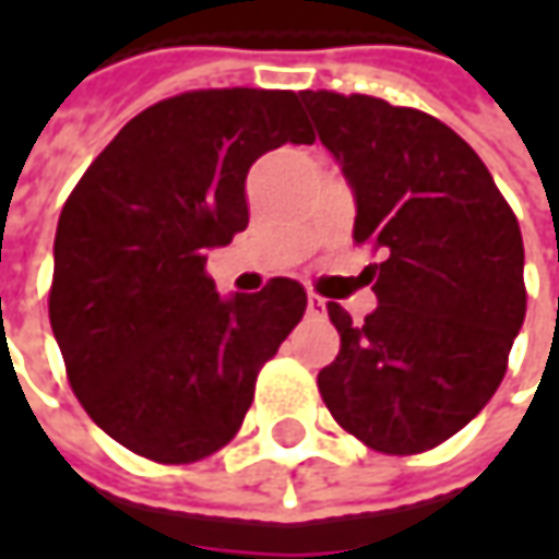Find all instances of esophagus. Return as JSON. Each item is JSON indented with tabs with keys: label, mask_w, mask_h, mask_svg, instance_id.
<instances>
[{
	"label": "esophagus",
	"mask_w": 559,
	"mask_h": 559,
	"mask_svg": "<svg viewBox=\"0 0 559 559\" xmlns=\"http://www.w3.org/2000/svg\"><path fill=\"white\" fill-rule=\"evenodd\" d=\"M308 313L313 317H326V301L320 295H308Z\"/></svg>",
	"instance_id": "34e87169"
}]
</instances>
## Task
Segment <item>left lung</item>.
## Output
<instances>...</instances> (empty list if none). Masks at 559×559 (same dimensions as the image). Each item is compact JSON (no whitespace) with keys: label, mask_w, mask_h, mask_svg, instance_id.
<instances>
[{"label":"left lung","mask_w":559,"mask_h":559,"mask_svg":"<svg viewBox=\"0 0 559 559\" xmlns=\"http://www.w3.org/2000/svg\"><path fill=\"white\" fill-rule=\"evenodd\" d=\"M355 192L376 311L330 305L342 348L317 376L335 423L382 454L429 451L498 392L526 317L523 236L483 158L432 115L305 90Z\"/></svg>","instance_id":"8db88e82"}]
</instances>
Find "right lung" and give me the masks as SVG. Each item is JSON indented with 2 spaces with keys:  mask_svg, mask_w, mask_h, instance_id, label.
<instances>
[{
  "mask_svg": "<svg viewBox=\"0 0 559 559\" xmlns=\"http://www.w3.org/2000/svg\"><path fill=\"white\" fill-rule=\"evenodd\" d=\"M286 142H313L289 90L164 98L105 145L61 207L55 342L83 411L148 461L221 451L308 308L286 276L224 298L204 273L207 251L248 226V167Z\"/></svg>",
  "mask_w": 559,
  "mask_h": 559,
  "instance_id": "right-lung-1",
  "label": "right lung"
}]
</instances>
